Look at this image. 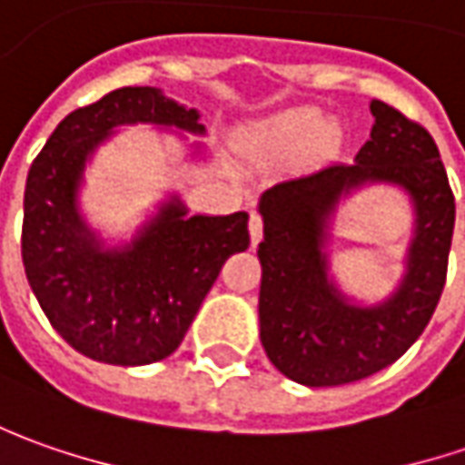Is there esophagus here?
Instances as JSON below:
<instances>
[{
  "instance_id": "obj_1",
  "label": "esophagus",
  "mask_w": 465,
  "mask_h": 465,
  "mask_svg": "<svg viewBox=\"0 0 465 465\" xmlns=\"http://www.w3.org/2000/svg\"><path fill=\"white\" fill-rule=\"evenodd\" d=\"M262 232H264L262 216H260V213H252V216H249V233H252V244H260Z\"/></svg>"
}]
</instances>
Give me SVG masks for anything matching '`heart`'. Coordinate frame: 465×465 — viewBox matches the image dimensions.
I'll use <instances>...</instances> for the list:
<instances>
[{"label": "heart", "instance_id": "1", "mask_svg": "<svg viewBox=\"0 0 465 465\" xmlns=\"http://www.w3.org/2000/svg\"><path fill=\"white\" fill-rule=\"evenodd\" d=\"M324 128L322 118L313 113V110H298L285 115L278 123V134L288 141H303V138H313L319 131Z\"/></svg>", "mask_w": 465, "mask_h": 465}]
</instances>
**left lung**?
<instances>
[{
    "mask_svg": "<svg viewBox=\"0 0 465 465\" xmlns=\"http://www.w3.org/2000/svg\"><path fill=\"white\" fill-rule=\"evenodd\" d=\"M371 141L355 164H329L270 187L260 201V340L282 376L342 386L396 362L430 324L448 278L456 198L427 128L373 100ZM362 182L401 183L418 208L410 270L381 307L347 304L326 281L321 252L336 201Z\"/></svg>",
    "mask_w": 465,
    "mask_h": 465,
    "instance_id": "left-lung-1",
    "label": "left lung"
}]
</instances>
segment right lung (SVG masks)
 <instances>
[{"label": "right lung", "instance_id": "add662e5", "mask_svg": "<svg viewBox=\"0 0 465 465\" xmlns=\"http://www.w3.org/2000/svg\"><path fill=\"white\" fill-rule=\"evenodd\" d=\"M123 123L203 131L198 110L153 87H121L69 113L27 172L20 244L43 313L76 352L146 365L180 347L223 262L249 247V216H187L172 201L131 247L103 252L76 213V187L89 153Z\"/></svg>", "mask_w": 465, "mask_h": 465}]
</instances>
